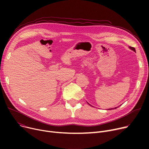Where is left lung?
I'll return each mask as SVG.
<instances>
[{
    "instance_id": "1",
    "label": "left lung",
    "mask_w": 149,
    "mask_h": 149,
    "mask_svg": "<svg viewBox=\"0 0 149 149\" xmlns=\"http://www.w3.org/2000/svg\"><path fill=\"white\" fill-rule=\"evenodd\" d=\"M129 48L131 49V50H132V51H134V52H136V51H135V49L134 48V47H132V46H129ZM89 104V103H88ZM90 106H91L90 104H89ZM116 107H114V108H111V109H108V110H112V109H116Z\"/></svg>"
}]
</instances>
